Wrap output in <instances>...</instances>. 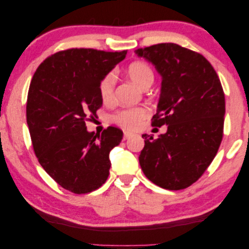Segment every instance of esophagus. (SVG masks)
<instances>
[{
  "mask_svg": "<svg viewBox=\"0 0 249 249\" xmlns=\"http://www.w3.org/2000/svg\"><path fill=\"white\" fill-rule=\"evenodd\" d=\"M132 136H133L132 132L124 131V140H128V139H130V138H131Z\"/></svg>",
  "mask_w": 249,
  "mask_h": 249,
  "instance_id": "esophagus-1",
  "label": "esophagus"
}]
</instances>
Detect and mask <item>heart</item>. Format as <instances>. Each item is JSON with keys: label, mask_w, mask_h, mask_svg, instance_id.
I'll use <instances>...</instances> for the list:
<instances>
[{"label": "heart", "mask_w": 249, "mask_h": 249, "mask_svg": "<svg viewBox=\"0 0 249 249\" xmlns=\"http://www.w3.org/2000/svg\"><path fill=\"white\" fill-rule=\"evenodd\" d=\"M128 76L134 84L140 88L150 87L154 80V74L151 67L143 62H134L129 65L127 69ZM116 76L113 72H109L101 79L99 84V93L105 103L109 101L113 96ZM148 116V110L144 107L129 108L120 110L112 117L113 121L121 127L127 129H137L141 124L142 120Z\"/></svg>", "instance_id": "obj_1"}]
</instances>
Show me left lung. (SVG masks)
Listing matches in <instances>:
<instances>
[{"label":"left lung","mask_w":249,"mask_h":249,"mask_svg":"<svg viewBox=\"0 0 249 249\" xmlns=\"http://www.w3.org/2000/svg\"><path fill=\"white\" fill-rule=\"evenodd\" d=\"M162 77L152 125H168L158 139L143 134L139 162L154 184L166 190L192 185L205 172L221 145L225 96L204 56L173 43L134 51Z\"/></svg>","instance_id":"8db88e82"}]
</instances>
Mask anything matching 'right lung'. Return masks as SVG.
Listing matches in <instances>:
<instances>
[{
	"mask_svg": "<svg viewBox=\"0 0 249 249\" xmlns=\"http://www.w3.org/2000/svg\"><path fill=\"white\" fill-rule=\"evenodd\" d=\"M125 55L71 48L45 59L32 78L26 121L33 148L47 174L72 193L92 192L108 178L109 153L124 132L108 127L95 134L85 121L103 106L101 79Z\"/></svg>",
	"mask_w": 249,
	"mask_h": 249,
	"instance_id": "add662e5",
	"label": "right lung"
}]
</instances>
